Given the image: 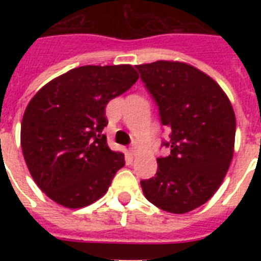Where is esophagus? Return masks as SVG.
I'll return each mask as SVG.
<instances>
[{
    "label": "esophagus",
    "mask_w": 261,
    "mask_h": 261,
    "mask_svg": "<svg viewBox=\"0 0 261 261\" xmlns=\"http://www.w3.org/2000/svg\"><path fill=\"white\" fill-rule=\"evenodd\" d=\"M129 150H130V153H132L133 155H135V154L137 153V145H136V144L130 145V146H129Z\"/></svg>",
    "instance_id": "esophagus-1"
}]
</instances>
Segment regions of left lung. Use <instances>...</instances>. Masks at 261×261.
I'll use <instances>...</instances> for the list:
<instances>
[{
  "label": "left lung",
  "instance_id": "left-lung-1",
  "mask_svg": "<svg viewBox=\"0 0 261 261\" xmlns=\"http://www.w3.org/2000/svg\"><path fill=\"white\" fill-rule=\"evenodd\" d=\"M171 130L170 154L156 158L155 176L141 181L151 204L168 213L199 208L217 192L234 155V110L216 81L195 66L158 60L136 65Z\"/></svg>",
  "mask_w": 261,
  "mask_h": 261
}]
</instances>
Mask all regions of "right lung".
<instances>
[{
    "label": "right lung",
    "instance_id": "right-lung-1",
    "mask_svg": "<svg viewBox=\"0 0 261 261\" xmlns=\"http://www.w3.org/2000/svg\"><path fill=\"white\" fill-rule=\"evenodd\" d=\"M138 80L132 65H86L53 78L32 96L23 114L20 146L32 179L69 209L106 195L125 165L102 135L106 106Z\"/></svg>",
    "mask_w": 261,
    "mask_h": 261
}]
</instances>
